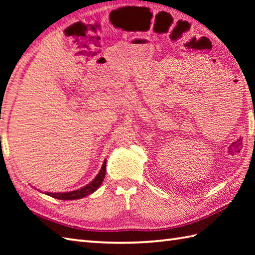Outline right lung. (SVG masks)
Returning <instances> with one entry per match:
<instances>
[{
	"mask_svg": "<svg viewBox=\"0 0 255 255\" xmlns=\"http://www.w3.org/2000/svg\"><path fill=\"white\" fill-rule=\"evenodd\" d=\"M105 173H106V159L101 167L99 174L94 177L93 181L89 184H86L85 186L81 187L80 189H75V191H72V192H64V193L46 192V195L51 196L53 198L61 199V200H74V199L83 198L85 196H88V195L94 193L96 189L102 185V183L104 181V177H105Z\"/></svg>",
	"mask_w": 255,
	"mask_h": 255,
	"instance_id": "add662e5",
	"label": "right lung"
}]
</instances>
